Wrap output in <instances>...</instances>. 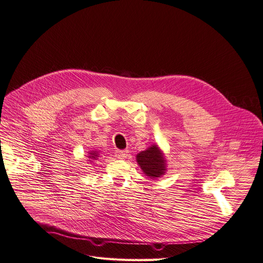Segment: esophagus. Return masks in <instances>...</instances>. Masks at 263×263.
I'll use <instances>...</instances> for the list:
<instances>
[{
	"instance_id": "1",
	"label": "esophagus",
	"mask_w": 263,
	"mask_h": 263,
	"mask_svg": "<svg viewBox=\"0 0 263 263\" xmlns=\"http://www.w3.org/2000/svg\"><path fill=\"white\" fill-rule=\"evenodd\" d=\"M128 154H129V152L126 151V149H123V151H116V156L118 157V158H121V159L128 157Z\"/></svg>"
}]
</instances>
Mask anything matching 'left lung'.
I'll return each instance as SVG.
<instances>
[{"mask_svg": "<svg viewBox=\"0 0 263 263\" xmlns=\"http://www.w3.org/2000/svg\"><path fill=\"white\" fill-rule=\"evenodd\" d=\"M137 160L146 176L151 178H159L163 174L164 159L156 145L141 152L137 156Z\"/></svg>", "mask_w": 263, "mask_h": 263, "instance_id": "obj_1", "label": "left lung"}]
</instances>
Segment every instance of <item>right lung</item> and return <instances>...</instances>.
Wrapping results in <instances>:
<instances>
[{
  "label": "right lung",
  "instance_id": "right-lung-1",
  "mask_svg": "<svg viewBox=\"0 0 263 263\" xmlns=\"http://www.w3.org/2000/svg\"><path fill=\"white\" fill-rule=\"evenodd\" d=\"M91 153H92V152H91ZM96 155H97V154L93 153V154H91V156H89V157H90V158H94V159H95V158L97 157V156H96Z\"/></svg>",
  "mask_w": 263,
  "mask_h": 263
}]
</instances>
